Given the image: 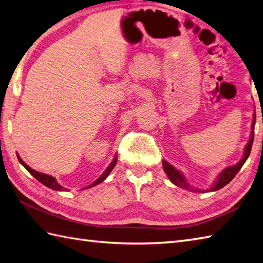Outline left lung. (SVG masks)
I'll use <instances>...</instances> for the list:
<instances>
[{"label":"left lung","instance_id":"1","mask_svg":"<svg viewBox=\"0 0 263 263\" xmlns=\"http://www.w3.org/2000/svg\"><path fill=\"white\" fill-rule=\"evenodd\" d=\"M254 124H255V113L253 115V122H252V131H251V138L250 140L247 144V147L244 149V155H243V158L238 161L236 165L234 166H230L222 171L219 176L216 180L215 184L212 185L210 189H206V190H198V189H193L190 186V184L186 182L185 178L181 174L180 172H178L175 167H173L170 163H167L166 160H163V167H164V171L168 176V178L171 180V182L173 184H175L176 186H180L182 189H185V190H190V191H194V192H211V191H217V190H219L221 187H224L226 184L230 183L237 173L239 172V170L242 168V166L244 165L245 161L249 158L250 153H251V148H252V143H253V139H254Z\"/></svg>","mask_w":263,"mask_h":263}]
</instances>
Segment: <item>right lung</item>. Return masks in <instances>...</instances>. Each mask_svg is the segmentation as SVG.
<instances>
[{
  "mask_svg": "<svg viewBox=\"0 0 263 263\" xmlns=\"http://www.w3.org/2000/svg\"><path fill=\"white\" fill-rule=\"evenodd\" d=\"M16 157H18V159H19V161H20V164H21L22 166H24L25 168H26L28 172H29L30 174H31L33 177H35L37 181H39L42 184H44V185H45V186H47V187H49V189H52V190H55V191H63V190H65L63 186L60 185V184L58 183V181L55 180V178H54L53 176L47 175V174H43V173H39V172H37V171H35V170L30 168V167L28 166V165L25 163V161L20 158L19 155H16ZM116 163H117V157H114L113 161H111V163L109 164V166L107 167V168L105 170V172L103 173V174L100 175V176L97 178V180L95 181L92 184H90V185L85 187V189L92 187V186H95V185H97V184L102 183V182L105 180V178L109 175V173L111 172V170L114 168ZM82 190H83V189H82Z\"/></svg>",
  "mask_w": 263,
  "mask_h": 263,
  "instance_id": "obj_1",
  "label": "right lung"
}]
</instances>
